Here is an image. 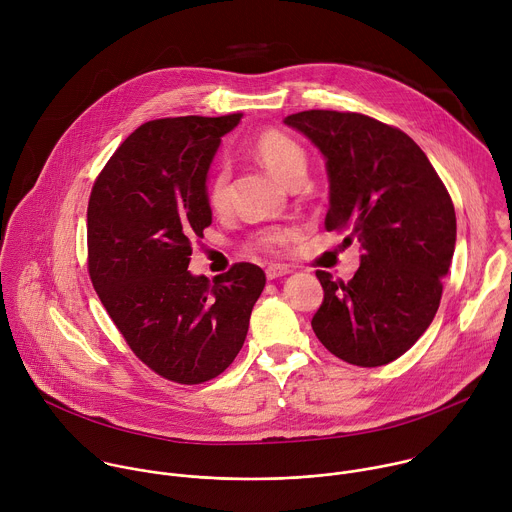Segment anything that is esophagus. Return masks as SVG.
Returning a JSON list of instances; mask_svg holds the SVG:
<instances>
[{
	"mask_svg": "<svg viewBox=\"0 0 512 512\" xmlns=\"http://www.w3.org/2000/svg\"><path fill=\"white\" fill-rule=\"evenodd\" d=\"M267 279H281V277H285L287 273H291L287 267H283V265H271V267H267Z\"/></svg>",
	"mask_w": 512,
	"mask_h": 512,
	"instance_id": "1",
	"label": "esophagus"
}]
</instances>
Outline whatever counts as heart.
Returning <instances> with one entry per match:
<instances>
[{
	"instance_id": "b5f03b06",
	"label": "heart",
	"mask_w": 512,
	"mask_h": 512,
	"mask_svg": "<svg viewBox=\"0 0 512 512\" xmlns=\"http://www.w3.org/2000/svg\"><path fill=\"white\" fill-rule=\"evenodd\" d=\"M251 154L281 184H302L308 172V156L302 145L277 129L261 131L253 143ZM206 204L212 212H225L231 204V172L227 166H216L206 182ZM298 237L294 227H271L255 235L253 245L267 253L281 251Z\"/></svg>"
}]
</instances>
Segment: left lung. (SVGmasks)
I'll use <instances>...</instances> for the list:
<instances>
[{
  "label": "left lung",
  "instance_id": "left-lung-1",
  "mask_svg": "<svg viewBox=\"0 0 512 512\" xmlns=\"http://www.w3.org/2000/svg\"><path fill=\"white\" fill-rule=\"evenodd\" d=\"M326 160V231L360 243L350 281L316 271L324 302L318 340L356 367L405 354L431 324L456 247L452 198L419 145L401 129L360 113L312 109L287 115Z\"/></svg>",
  "mask_w": 512,
  "mask_h": 512
}]
</instances>
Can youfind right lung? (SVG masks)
Instances as JSON below:
<instances>
[{"label": "right lung", "mask_w": 512, "mask_h": 512, "mask_svg": "<svg viewBox=\"0 0 512 512\" xmlns=\"http://www.w3.org/2000/svg\"><path fill=\"white\" fill-rule=\"evenodd\" d=\"M241 113L139 125L95 180L87 210L89 275L135 356L160 377L198 385L235 360L265 287L253 263L212 281L188 271L212 223L206 178Z\"/></svg>", "instance_id": "add662e5"}]
</instances>
